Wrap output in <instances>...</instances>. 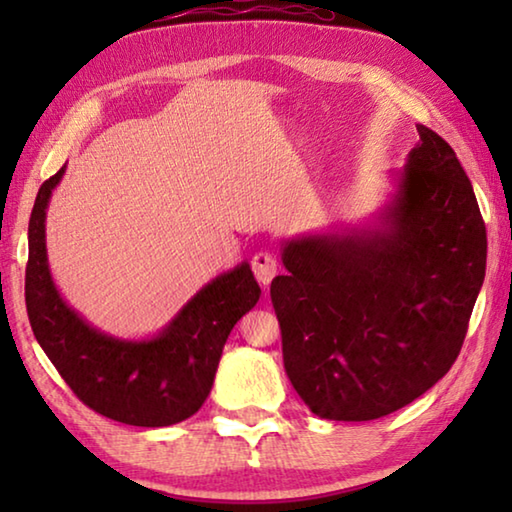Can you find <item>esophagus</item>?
Instances as JSON below:
<instances>
[{"label": "esophagus", "mask_w": 512, "mask_h": 512, "mask_svg": "<svg viewBox=\"0 0 512 512\" xmlns=\"http://www.w3.org/2000/svg\"><path fill=\"white\" fill-rule=\"evenodd\" d=\"M250 266H253V273L262 287H268L275 273L280 271V264H277V259L271 253H257L253 257V262H250Z\"/></svg>", "instance_id": "esophagus-1"}]
</instances>
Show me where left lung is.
I'll return each mask as SVG.
<instances>
[{
  "instance_id": "obj_1",
  "label": "left lung",
  "mask_w": 512,
  "mask_h": 512,
  "mask_svg": "<svg viewBox=\"0 0 512 512\" xmlns=\"http://www.w3.org/2000/svg\"><path fill=\"white\" fill-rule=\"evenodd\" d=\"M420 140L366 223L284 239L271 282L284 370L311 413L377 420L452 368L485 277L488 239L443 137Z\"/></svg>"
}]
</instances>
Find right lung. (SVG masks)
Wrapping results in <instances>:
<instances>
[{"label": "right lung", "instance_id": "1", "mask_svg": "<svg viewBox=\"0 0 512 512\" xmlns=\"http://www.w3.org/2000/svg\"><path fill=\"white\" fill-rule=\"evenodd\" d=\"M67 167L45 180L29 221L24 296L31 329L76 397L92 411L133 427H169L201 409L232 327L262 289L248 262L216 275L158 334L119 339L67 305L51 277L47 207Z\"/></svg>", "mask_w": 512, "mask_h": 512}]
</instances>
